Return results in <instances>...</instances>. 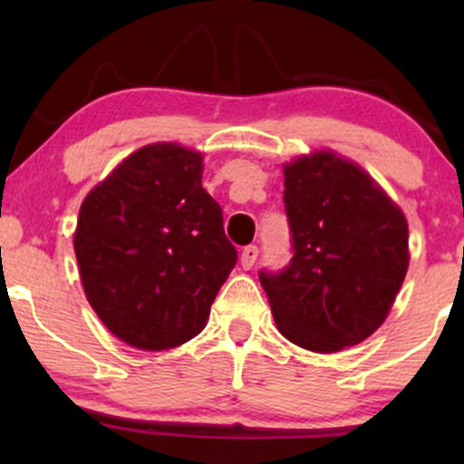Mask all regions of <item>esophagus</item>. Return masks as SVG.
I'll return each mask as SVG.
<instances>
[{
  "label": "esophagus",
  "mask_w": 464,
  "mask_h": 464,
  "mask_svg": "<svg viewBox=\"0 0 464 464\" xmlns=\"http://www.w3.org/2000/svg\"><path fill=\"white\" fill-rule=\"evenodd\" d=\"M257 255H259V248L257 246H246L242 250V257H239V262H242V268L244 270H250L255 266V262H257Z\"/></svg>",
  "instance_id": "obj_1"
}]
</instances>
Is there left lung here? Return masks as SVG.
Masks as SVG:
<instances>
[{"mask_svg": "<svg viewBox=\"0 0 464 464\" xmlns=\"http://www.w3.org/2000/svg\"><path fill=\"white\" fill-rule=\"evenodd\" d=\"M292 259L259 270L276 329L290 343L335 353L384 323L408 270V222L360 165L314 152L285 165Z\"/></svg>", "mask_w": 464, "mask_h": 464, "instance_id": "1", "label": "left lung"}]
</instances>
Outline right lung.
I'll return each mask as SVG.
<instances>
[{"label":"right lung","mask_w":464,"mask_h":464,"mask_svg":"<svg viewBox=\"0 0 464 464\" xmlns=\"http://www.w3.org/2000/svg\"><path fill=\"white\" fill-rule=\"evenodd\" d=\"M200 174V152L150 143L80 207L73 248L84 295L130 347L163 351L198 335L237 262Z\"/></svg>","instance_id":"1"}]
</instances>
